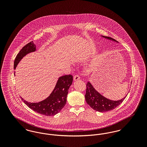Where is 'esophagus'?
Masks as SVG:
<instances>
[{"mask_svg": "<svg viewBox=\"0 0 147 147\" xmlns=\"http://www.w3.org/2000/svg\"><path fill=\"white\" fill-rule=\"evenodd\" d=\"M80 76H79V75H76V76H74V81H77V80H79L80 79Z\"/></svg>", "mask_w": 147, "mask_h": 147, "instance_id": "1", "label": "esophagus"}]
</instances>
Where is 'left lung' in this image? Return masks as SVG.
<instances>
[{
  "mask_svg": "<svg viewBox=\"0 0 147 147\" xmlns=\"http://www.w3.org/2000/svg\"><path fill=\"white\" fill-rule=\"evenodd\" d=\"M104 37L116 41L113 38L107 36ZM86 94L85 95V100L87 104L94 110L98 112H106L115 109L120 105L126 97L118 101H113L104 97L96 91L92 86L90 82L86 85Z\"/></svg>",
  "mask_w": 147,
  "mask_h": 147,
  "instance_id": "8db88e82",
  "label": "left lung"
}]
</instances>
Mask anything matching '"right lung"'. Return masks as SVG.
Listing matches in <instances>:
<instances>
[{
	"label": "right lung",
	"mask_w": 147,
	"mask_h": 147,
	"mask_svg": "<svg viewBox=\"0 0 147 147\" xmlns=\"http://www.w3.org/2000/svg\"><path fill=\"white\" fill-rule=\"evenodd\" d=\"M35 50L36 46L33 41L24 46L15 59L14 69L24 56L28 53L34 52ZM73 80V76L70 74L60 77L53 91L49 96L38 103L28 102L21 97V100L29 108L37 113L46 116H54L60 112L65 105L68 90L72 84Z\"/></svg>",
	"instance_id": "right-lung-1"
}]
</instances>
